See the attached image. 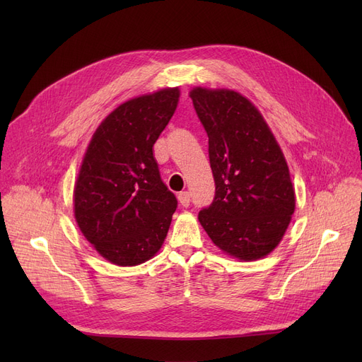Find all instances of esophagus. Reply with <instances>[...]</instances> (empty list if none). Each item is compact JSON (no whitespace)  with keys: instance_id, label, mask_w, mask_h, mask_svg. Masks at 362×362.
<instances>
[{"instance_id":"obj_1","label":"esophagus","mask_w":362,"mask_h":362,"mask_svg":"<svg viewBox=\"0 0 362 362\" xmlns=\"http://www.w3.org/2000/svg\"><path fill=\"white\" fill-rule=\"evenodd\" d=\"M177 199H179V202H180V205H183V206H189L191 205V194L189 192H180L179 195H177Z\"/></svg>"}]
</instances>
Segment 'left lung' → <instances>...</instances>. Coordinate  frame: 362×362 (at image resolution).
Listing matches in <instances>:
<instances>
[{
	"label": "left lung",
	"mask_w": 362,
	"mask_h": 362,
	"mask_svg": "<svg viewBox=\"0 0 362 362\" xmlns=\"http://www.w3.org/2000/svg\"><path fill=\"white\" fill-rule=\"evenodd\" d=\"M191 98L208 135L216 182L198 220L221 251L243 261L270 254L291 223L289 167L255 105L229 89L195 88Z\"/></svg>",
	"instance_id": "1"
}]
</instances>
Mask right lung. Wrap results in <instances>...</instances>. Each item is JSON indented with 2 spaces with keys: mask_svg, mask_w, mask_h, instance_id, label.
Listing matches in <instances>:
<instances>
[{
  "mask_svg": "<svg viewBox=\"0 0 362 362\" xmlns=\"http://www.w3.org/2000/svg\"><path fill=\"white\" fill-rule=\"evenodd\" d=\"M167 88L119 105L95 130L74 185V217L83 236L116 265L154 257L177 208L152 146L179 103Z\"/></svg>",
  "mask_w": 362,
  "mask_h": 362,
  "instance_id": "obj_1",
  "label": "right lung"
}]
</instances>
